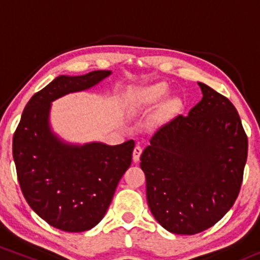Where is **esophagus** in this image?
I'll return each mask as SVG.
<instances>
[{"label":"esophagus","mask_w":260,"mask_h":260,"mask_svg":"<svg viewBox=\"0 0 260 260\" xmlns=\"http://www.w3.org/2000/svg\"><path fill=\"white\" fill-rule=\"evenodd\" d=\"M140 154H142V147H140V145H136V148H134V150H133V161H134V162L139 161Z\"/></svg>","instance_id":"1"}]
</instances>
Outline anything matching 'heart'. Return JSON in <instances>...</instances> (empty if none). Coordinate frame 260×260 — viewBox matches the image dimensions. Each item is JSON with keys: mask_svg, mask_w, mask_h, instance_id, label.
I'll use <instances>...</instances> for the list:
<instances>
[{"mask_svg": "<svg viewBox=\"0 0 260 260\" xmlns=\"http://www.w3.org/2000/svg\"><path fill=\"white\" fill-rule=\"evenodd\" d=\"M169 86L164 83H155V84L142 86L136 89L129 94L128 98V107L132 111H142V110L151 109L159 105L162 100L169 95ZM182 101L180 98H170L164 105V112H175L180 109Z\"/></svg>", "mask_w": 260, "mask_h": 260, "instance_id": "heart-1", "label": "heart"}]
</instances>
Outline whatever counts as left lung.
Returning a JSON list of instances; mask_svg holds the SVG:
<instances>
[{"mask_svg": "<svg viewBox=\"0 0 260 260\" xmlns=\"http://www.w3.org/2000/svg\"><path fill=\"white\" fill-rule=\"evenodd\" d=\"M202 100L160 127L140 156L149 209L176 235H196L231 209L242 184L248 140L231 101L198 82Z\"/></svg>", "mask_w": 260, "mask_h": 260, "instance_id": "1", "label": "left lung"}]
</instances>
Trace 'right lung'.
Here are the masks:
<instances>
[{"label": "right lung", "instance_id": "1", "mask_svg": "<svg viewBox=\"0 0 260 260\" xmlns=\"http://www.w3.org/2000/svg\"><path fill=\"white\" fill-rule=\"evenodd\" d=\"M111 74L58 76L29 100L14 133L13 159L23 196L41 219L62 231H88L103 220L132 162L134 142H67L51 126L52 103L89 90Z\"/></svg>", "mask_w": 260, "mask_h": 260}]
</instances>
